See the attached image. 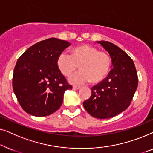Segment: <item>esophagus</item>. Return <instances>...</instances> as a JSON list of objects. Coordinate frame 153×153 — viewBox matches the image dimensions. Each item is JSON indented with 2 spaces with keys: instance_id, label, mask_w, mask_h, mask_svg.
Instances as JSON below:
<instances>
[{
  "instance_id": "1",
  "label": "esophagus",
  "mask_w": 153,
  "mask_h": 153,
  "mask_svg": "<svg viewBox=\"0 0 153 153\" xmlns=\"http://www.w3.org/2000/svg\"><path fill=\"white\" fill-rule=\"evenodd\" d=\"M73 88L76 89V90H79L81 88V86H79V85H73Z\"/></svg>"
}]
</instances>
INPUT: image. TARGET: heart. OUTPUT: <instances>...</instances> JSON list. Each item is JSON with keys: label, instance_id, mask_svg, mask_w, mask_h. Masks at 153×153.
Returning a JSON list of instances; mask_svg holds the SVG:
<instances>
[{"label": "heart", "instance_id": "obj_1", "mask_svg": "<svg viewBox=\"0 0 153 153\" xmlns=\"http://www.w3.org/2000/svg\"><path fill=\"white\" fill-rule=\"evenodd\" d=\"M60 72L65 76L69 77L77 69L80 72L70 78L74 84H83L90 81L99 83L106 76L109 72L111 60L109 56L104 51L87 44L79 45L71 50V54L61 53L56 61Z\"/></svg>", "mask_w": 153, "mask_h": 153}]
</instances>
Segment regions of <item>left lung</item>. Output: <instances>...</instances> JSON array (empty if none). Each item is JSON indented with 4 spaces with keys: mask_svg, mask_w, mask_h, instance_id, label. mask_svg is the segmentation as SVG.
<instances>
[{
    "mask_svg": "<svg viewBox=\"0 0 153 153\" xmlns=\"http://www.w3.org/2000/svg\"><path fill=\"white\" fill-rule=\"evenodd\" d=\"M111 58L113 68L108 76L92 88V95L83 102L85 109L95 118H112L130 105L138 85L133 60L124 51L107 41H98Z\"/></svg>",
    "mask_w": 153,
    "mask_h": 153,
    "instance_id": "left-lung-1",
    "label": "left lung"
}]
</instances>
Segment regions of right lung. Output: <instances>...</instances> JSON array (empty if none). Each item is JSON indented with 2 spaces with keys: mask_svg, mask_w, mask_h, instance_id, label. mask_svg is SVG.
<instances>
[{
  "mask_svg": "<svg viewBox=\"0 0 153 153\" xmlns=\"http://www.w3.org/2000/svg\"><path fill=\"white\" fill-rule=\"evenodd\" d=\"M70 46L57 38L40 41L19 58L12 86L23 109L33 116L51 115L60 107L65 91L72 86L58 70V56Z\"/></svg>",
  "mask_w": 153,
  "mask_h": 153,
  "instance_id": "obj_1",
  "label": "right lung"
}]
</instances>
